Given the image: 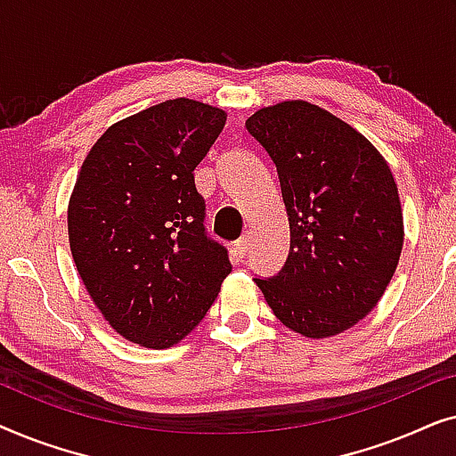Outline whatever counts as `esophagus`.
I'll return each instance as SVG.
<instances>
[{"mask_svg":"<svg viewBox=\"0 0 456 456\" xmlns=\"http://www.w3.org/2000/svg\"><path fill=\"white\" fill-rule=\"evenodd\" d=\"M247 248H248V239H247V236H240V239L234 242V255L239 259H242V257H245Z\"/></svg>","mask_w":456,"mask_h":456,"instance_id":"obj_1","label":"esophagus"}]
</instances>
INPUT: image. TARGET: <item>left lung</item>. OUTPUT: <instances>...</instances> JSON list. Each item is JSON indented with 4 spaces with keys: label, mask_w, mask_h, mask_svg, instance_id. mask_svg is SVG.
<instances>
[{
    "label": "left lung",
    "mask_w": 456,
    "mask_h": 456,
    "mask_svg": "<svg viewBox=\"0 0 456 456\" xmlns=\"http://www.w3.org/2000/svg\"><path fill=\"white\" fill-rule=\"evenodd\" d=\"M247 130L276 164L290 224L284 267L255 282L292 332H345L376 307L403 251L390 167L363 134L307 102L255 111Z\"/></svg>",
    "instance_id": "8db88e82"
}]
</instances>
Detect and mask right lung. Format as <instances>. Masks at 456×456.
<instances>
[{
  "label": "right lung",
  "mask_w": 456,
  "mask_h": 456,
  "mask_svg": "<svg viewBox=\"0 0 456 456\" xmlns=\"http://www.w3.org/2000/svg\"><path fill=\"white\" fill-rule=\"evenodd\" d=\"M224 124L220 108L170 99L110 126L78 172L68 203L74 264L110 326L141 346L183 340L232 272L205 232L195 186Z\"/></svg>",
  "instance_id": "right-lung-1"
}]
</instances>
